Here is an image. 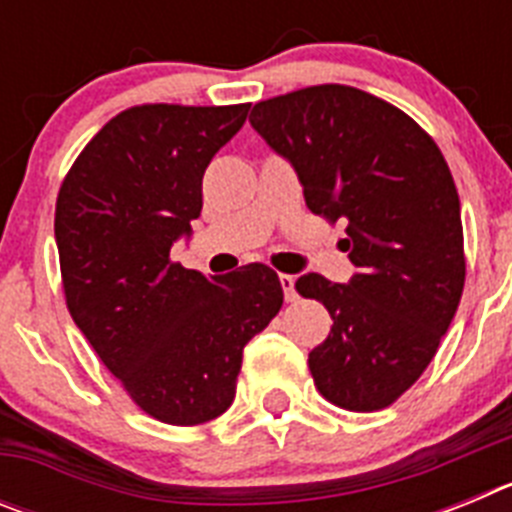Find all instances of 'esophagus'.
<instances>
[{
  "instance_id": "obj_1",
  "label": "esophagus",
  "mask_w": 512,
  "mask_h": 512,
  "mask_svg": "<svg viewBox=\"0 0 512 512\" xmlns=\"http://www.w3.org/2000/svg\"><path fill=\"white\" fill-rule=\"evenodd\" d=\"M279 284H282L284 297H287V302H295V300H297L295 277H292V274H279Z\"/></svg>"
}]
</instances>
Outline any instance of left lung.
Masks as SVG:
<instances>
[{"instance_id": "8db88e82", "label": "left lung", "mask_w": 512, "mask_h": 512, "mask_svg": "<svg viewBox=\"0 0 512 512\" xmlns=\"http://www.w3.org/2000/svg\"><path fill=\"white\" fill-rule=\"evenodd\" d=\"M251 125L295 166L310 212L341 220L356 274L297 279L333 325L307 356L320 395L374 413L418 382L467 277L454 176L433 138L390 102L343 84L253 104Z\"/></svg>"}]
</instances>
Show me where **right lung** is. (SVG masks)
<instances>
[{
  "label": "right lung",
  "instance_id": "obj_1",
  "mask_svg": "<svg viewBox=\"0 0 512 512\" xmlns=\"http://www.w3.org/2000/svg\"><path fill=\"white\" fill-rule=\"evenodd\" d=\"M251 104H140L79 153L56 200L66 307L143 413L200 425L235 397L243 346L284 302L277 271L205 277L171 261L202 212V176Z\"/></svg>",
  "mask_w": 512,
  "mask_h": 512
}]
</instances>
